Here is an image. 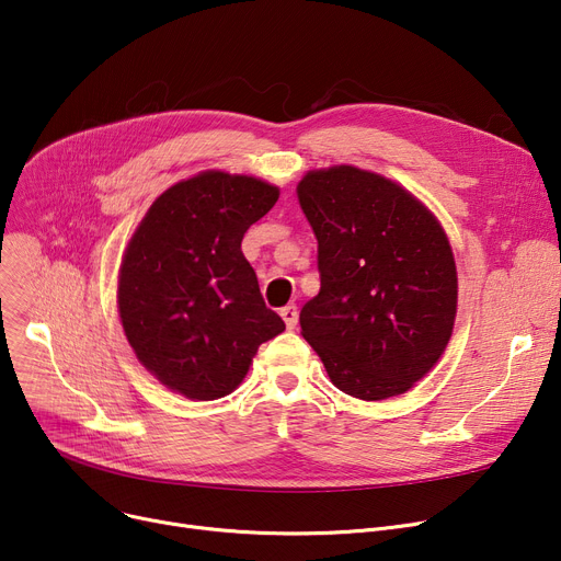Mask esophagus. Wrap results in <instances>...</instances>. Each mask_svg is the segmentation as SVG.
Listing matches in <instances>:
<instances>
[{
	"label": "esophagus",
	"mask_w": 561,
	"mask_h": 561,
	"mask_svg": "<svg viewBox=\"0 0 561 561\" xmlns=\"http://www.w3.org/2000/svg\"><path fill=\"white\" fill-rule=\"evenodd\" d=\"M279 313H282V318L286 322V328L288 330H296V325H298V307L296 305H288Z\"/></svg>",
	"instance_id": "obj_1"
}]
</instances>
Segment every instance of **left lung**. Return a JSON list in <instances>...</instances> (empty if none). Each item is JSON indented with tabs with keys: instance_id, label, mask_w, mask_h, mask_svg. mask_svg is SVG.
Returning <instances> with one entry per match:
<instances>
[{
	"instance_id": "obj_1",
	"label": "left lung",
	"mask_w": 561,
	"mask_h": 561,
	"mask_svg": "<svg viewBox=\"0 0 561 561\" xmlns=\"http://www.w3.org/2000/svg\"><path fill=\"white\" fill-rule=\"evenodd\" d=\"M298 199L318 239L320 293L302 336L332 385L387 400L423 379L453 336L457 265L427 206L355 165L309 170Z\"/></svg>"
}]
</instances>
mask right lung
<instances>
[{
    "mask_svg": "<svg viewBox=\"0 0 561 561\" xmlns=\"http://www.w3.org/2000/svg\"><path fill=\"white\" fill-rule=\"evenodd\" d=\"M279 188L199 172L163 191L136 227L117 275V311L138 362L191 400L241 385L261 343L286 330L265 307L241 241Z\"/></svg>",
    "mask_w": 561,
    "mask_h": 561,
    "instance_id": "right-lung-1",
    "label": "right lung"
}]
</instances>
